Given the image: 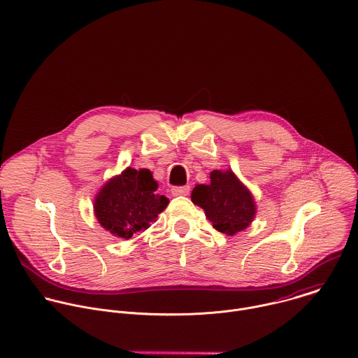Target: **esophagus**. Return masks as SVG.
<instances>
[{
	"label": "esophagus",
	"mask_w": 358,
	"mask_h": 358,
	"mask_svg": "<svg viewBox=\"0 0 358 358\" xmlns=\"http://www.w3.org/2000/svg\"><path fill=\"white\" fill-rule=\"evenodd\" d=\"M191 191L189 185H182V187H173L171 188V194L174 196H180V195H188Z\"/></svg>",
	"instance_id": "1"
}]
</instances>
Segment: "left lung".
<instances>
[{
  "mask_svg": "<svg viewBox=\"0 0 358 358\" xmlns=\"http://www.w3.org/2000/svg\"><path fill=\"white\" fill-rule=\"evenodd\" d=\"M191 199L205 210L217 231L229 236L246 229L256 213L252 194L230 170H213L210 184L196 185Z\"/></svg>",
  "mask_w": 358,
  "mask_h": 358,
  "instance_id": "8db88e82",
  "label": "left lung"
}]
</instances>
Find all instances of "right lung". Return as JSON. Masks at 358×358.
<instances>
[{
    "mask_svg": "<svg viewBox=\"0 0 358 358\" xmlns=\"http://www.w3.org/2000/svg\"><path fill=\"white\" fill-rule=\"evenodd\" d=\"M156 189L157 182L149 170L127 169L98 192L94 203L98 222L112 234L131 239L169 205V198Z\"/></svg>",
    "mask_w": 358,
    "mask_h": 358,
    "instance_id": "add662e5",
    "label": "right lung"
}]
</instances>
